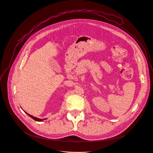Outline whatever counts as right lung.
Listing matches in <instances>:
<instances>
[{"instance_id": "1", "label": "right lung", "mask_w": 153, "mask_h": 153, "mask_svg": "<svg viewBox=\"0 0 153 153\" xmlns=\"http://www.w3.org/2000/svg\"><path fill=\"white\" fill-rule=\"evenodd\" d=\"M27 115H29V116H30L31 118H32L34 120H35V121H43V119H39V118H37V117H34V116H32V115H30V114H27V112H25Z\"/></svg>"}]
</instances>
